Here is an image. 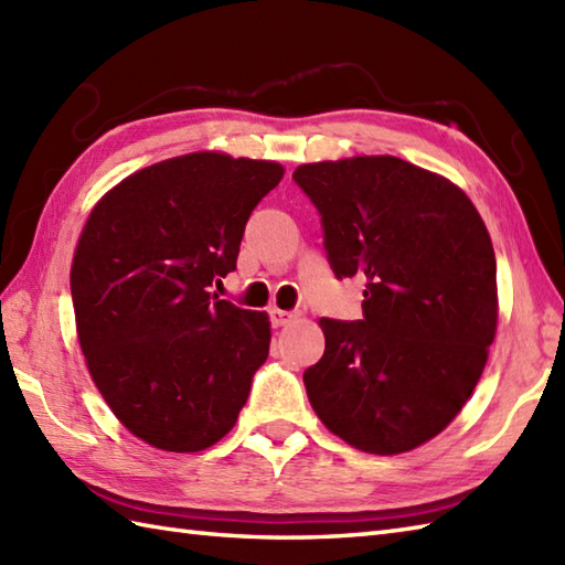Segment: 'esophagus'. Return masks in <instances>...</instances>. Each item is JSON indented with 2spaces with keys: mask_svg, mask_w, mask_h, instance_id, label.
Here are the masks:
<instances>
[{
  "mask_svg": "<svg viewBox=\"0 0 565 565\" xmlns=\"http://www.w3.org/2000/svg\"><path fill=\"white\" fill-rule=\"evenodd\" d=\"M294 318H296V316L289 313V310H279V308H271V310H269V320H271L274 328L289 326V322H291Z\"/></svg>",
  "mask_w": 565,
  "mask_h": 565,
  "instance_id": "1",
  "label": "esophagus"
}]
</instances>
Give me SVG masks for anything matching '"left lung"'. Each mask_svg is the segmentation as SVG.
Listing matches in <instances>:
<instances>
[{"label": "left lung", "mask_w": 565, "mask_h": 565, "mask_svg": "<svg viewBox=\"0 0 565 565\" xmlns=\"http://www.w3.org/2000/svg\"><path fill=\"white\" fill-rule=\"evenodd\" d=\"M294 182L320 213L334 276L366 281L362 320L320 318L308 401L356 449L411 451L483 374L498 326L490 235L459 186L391 154L301 164Z\"/></svg>", "instance_id": "obj_1"}]
</instances>
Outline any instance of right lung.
<instances>
[{
  "label": "right lung",
  "instance_id": "right-lung-1",
  "mask_svg": "<svg viewBox=\"0 0 565 565\" xmlns=\"http://www.w3.org/2000/svg\"><path fill=\"white\" fill-rule=\"evenodd\" d=\"M284 167L194 152L114 186L79 235L70 291L79 347L124 427L164 451L223 439L269 356L267 313L213 294Z\"/></svg>",
  "mask_w": 565,
  "mask_h": 565
}]
</instances>
